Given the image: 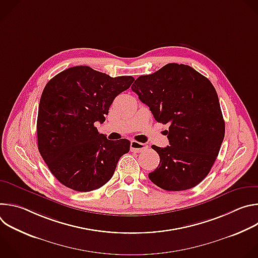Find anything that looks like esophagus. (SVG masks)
<instances>
[{"label":"esophagus","mask_w":258,"mask_h":258,"mask_svg":"<svg viewBox=\"0 0 258 258\" xmlns=\"http://www.w3.org/2000/svg\"><path fill=\"white\" fill-rule=\"evenodd\" d=\"M147 148H148V145L143 144V143H139L137 141H132L131 142V151L132 152L139 153V152H142V151L146 150Z\"/></svg>","instance_id":"1"}]
</instances>
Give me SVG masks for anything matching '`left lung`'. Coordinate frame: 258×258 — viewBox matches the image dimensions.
<instances>
[{
	"label": "left lung",
	"instance_id": "left-lung-1",
	"mask_svg": "<svg viewBox=\"0 0 258 258\" xmlns=\"http://www.w3.org/2000/svg\"><path fill=\"white\" fill-rule=\"evenodd\" d=\"M132 90L160 123L168 124L169 146L152 148L158 167L150 180L166 191H185L209 173L225 138V120L210 81L189 65L168 63L139 77Z\"/></svg>",
	"mask_w": 258,
	"mask_h": 258
}]
</instances>
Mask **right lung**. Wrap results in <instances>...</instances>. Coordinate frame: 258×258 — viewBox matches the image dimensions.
Segmentation results:
<instances>
[{"label":"right lung","mask_w":258,"mask_h":258,"mask_svg":"<svg viewBox=\"0 0 258 258\" xmlns=\"http://www.w3.org/2000/svg\"><path fill=\"white\" fill-rule=\"evenodd\" d=\"M134 81L131 76L111 78L81 65L63 70L46 85L36 122L38 147L65 187L78 192L99 189L130 151L128 140H108L94 124L105 121L115 97Z\"/></svg>","instance_id":"obj_1"}]
</instances>
